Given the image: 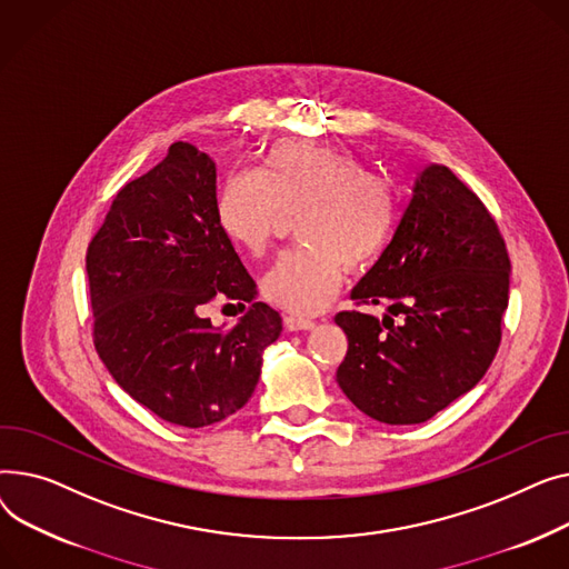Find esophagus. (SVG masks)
Here are the masks:
<instances>
[{"label":"esophagus","mask_w":569,"mask_h":569,"mask_svg":"<svg viewBox=\"0 0 569 569\" xmlns=\"http://www.w3.org/2000/svg\"><path fill=\"white\" fill-rule=\"evenodd\" d=\"M284 326H287V330L298 332V330H312L317 323H315L312 319H303V317L289 315V317H284Z\"/></svg>","instance_id":"obj_1"}]
</instances>
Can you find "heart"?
I'll return each mask as SVG.
<instances>
[{
    "label": "heart",
    "instance_id": "b5f03b06",
    "mask_svg": "<svg viewBox=\"0 0 569 569\" xmlns=\"http://www.w3.org/2000/svg\"><path fill=\"white\" fill-rule=\"evenodd\" d=\"M298 213L303 246L276 259L261 278V293L287 312L315 315L340 289L347 266L362 269L386 248L392 192L345 149L280 142L266 156L263 172L229 174L216 204L220 231L250 254L269 248Z\"/></svg>",
    "mask_w": 569,
    "mask_h": 569
}]
</instances>
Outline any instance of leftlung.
<instances>
[{"mask_svg": "<svg viewBox=\"0 0 569 569\" xmlns=\"http://www.w3.org/2000/svg\"><path fill=\"white\" fill-rule=\"evenodd\" d=\"M510 271L478 194L446 164H427L390 243L351 291L388 315L336 317L349 340L342 392L379 422L418 425L476 388L500 345ZM399 311L406 319L395 325Z\"/></svg>", "mask_w": 569, "mask_h": 569, "instance_id": "8db88e82", "label": "left lung"}]
</instances>
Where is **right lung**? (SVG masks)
<instances>
[{"label":"right lung","instance_id":"1","mask_svg":"<svg viewBox=\"0 0 569 569\" xmlns=\"http://www.w3.org/2000/svg\"><path fill=\"white\" fill-rule=\"evenodd\" d=\"M216 162L188 142L126 183L87 250L93 345L112 379L181 427L224 420L252 397L282 317L259 303L216 218ZM213 297L251 303L229 331L204 320Z\"/></svg>","mask_w":569,"mask_h":569}]
</instances>
